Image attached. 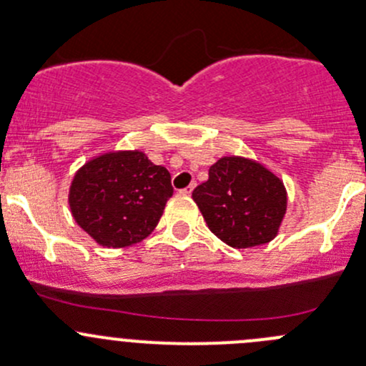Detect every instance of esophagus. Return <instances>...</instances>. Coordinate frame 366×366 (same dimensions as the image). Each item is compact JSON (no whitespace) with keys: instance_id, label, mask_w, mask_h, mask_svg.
I'll list each match as a JSON object with an SVG mask.
<instances>
[{"instance_id":"1","label":"esophagus","mask_w":366,"mask_h":366,"mask_svg":"<svg viewBox=\"0 0 366 366\" xmlns=\"http://www.w3.org/2000/svg\"><path fill=\"white\" fill-rule=\"evenodd\" d=\"M193 189H194V182L189 184V186H187V187H184V189H180L179 193L180 194H186V197H189V194L193 193Z\"/></svg>"}]
</instances>
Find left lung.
Masks as SVG:
<instances>
[{
  "instance_id": "8db88e82",
  "label": "left lung",
  "mask_w": 366,
  "mask_h": 366,
  "mask_svg": "<svg viewBox=\"0 0 366 366\" xmlns=\"http://www.w3.org/2000/svg\"><path fill=\"white\" fill-rule=\"evenodd\" d=\"M193 200L217 239L244 249L278 235L289 197L283 180L260 161L224 156L210 166Z\"/></svg>"
}]
</instances>
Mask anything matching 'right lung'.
Here are the masks:
<instances>
[{
  "label": "right lung",
  "instance_id": "1",
  "mask_svg": "<svg viewBox=\"0 0 366 366\" xmlns=\"http://www.w3.org/2000/svg\"><path fill=\"white\" fill-rule=\"evenodd\" d=\"M172 194L169 172L143 150H104L74 173L69 207L99 246L118 249L152 234Z\"/></svg>",
  "mask_w": 366,
  "mask_h": 366
}]
</instances>
